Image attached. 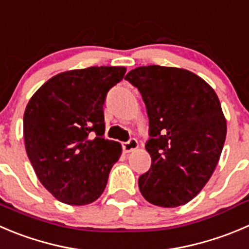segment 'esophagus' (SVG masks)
<instances>
[{"label": "esophagus", "instance_id": "1", "mask_svg": "<svg viewBox=\"0 0 249 249\" xmlns=\"http://www.w3.org/2000/svg\"><path fill=\"white\" fill-rule=\"evenodd\" d=\"M122 146H123V150L126 151V153H131V151L138 149L139 144L136 138H131L128 142H124V143L122 144Z\"/></svg>", "mask_w": 249, "mask_h": 249}]
</instances>
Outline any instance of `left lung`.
Segmentation results:
<instances>
[{
    "label": "left lung",
    "mask_w": 249,
    "mask_h": 249,
    "mask_svg": "<svg viewBox=\"0 0 249 249\" xmlns=\"http://www.w3.org/2000/svg\"><path fill=\"white\" fill-rule=\"evenodd\" d=\"M149 117L151 166L138 179L149 203L175 208L193 199L212 177L226 138V120L212 87L187 70L143 66L127 73Z\"/></svg>",
    "instance_id": "left-lung-1"
}]
</instances>
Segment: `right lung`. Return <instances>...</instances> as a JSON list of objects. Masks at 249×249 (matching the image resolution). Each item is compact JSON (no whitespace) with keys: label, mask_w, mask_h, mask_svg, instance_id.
<instances>
[{"label":"right lung","mask_w":249,"mask_h":249,"mask_svg":"<svg viewBox=\"0 0 249 249\" xmlns=\"http://www.w3.org/2000/svg\"><path fill=\"white\" fill-rule=\"evenodd\" d=\"M124 67H89L52 77L32 96L23 118L25 149L42 186L60 202L85 205L105 189L120 143L104 138L106 94Z\"/></svg>","instance_id":"right-lung-1"}]
</instances>
